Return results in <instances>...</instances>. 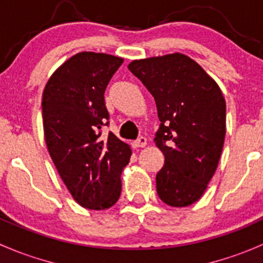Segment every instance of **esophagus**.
<instances>
[{
	"instance_id": "1",
	"label": "esophagus",
	"mask_w": 263,
	"mask_h": 263,
	"mask_svg": "<svg viewBox=\"0 0 263 263\" xmlns=\"http://www.w3.org/2000/svg\"><path fill=\"white\" fill-rule=\"evenodd\" d=\"M147 145V140L145 139V137H139L136 141H134V147L135 148H139V147H145V146Z\"/></svg>"
}]
</instances>
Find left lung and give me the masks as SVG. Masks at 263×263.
<instances>
[{
	"instance_id": "8db88e82",
	"label": "left lung",
	"mask_w": 263,
	"mask_h": 263,
	"mask_svg": "<svg viewBox=\"0 0 263 263\" xmlns=\"http://www.w3.org/2000/svg\"><path fill=\"white\" fill-rule=\"evenodd\" d=\"M128 69L153 95L161 122L155 137L165 156L156 175L159 198L170 206L190 205L205 192L224 145L222 90L180 52L134 60Z\"/></svg>"
}]
</instances>
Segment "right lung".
<instances>
[{"instance_id": "obj_1", "label": "right lung", "mask_w": 263, "mask_h": 263, "mask_svg": "<svg viewBox=\"0 0 263 263\" xmlns=\"http://www.w3.org/2000/svg\"><path fill=\"white\" fill-rule=\"evenodd\" d=\"M122 58L104 52L73 55L52 73L43 93V124L52 162L78 204L103 211L121 195V174L131 148L109 132L104 90Z\"/></svg>"}]
</instances>
